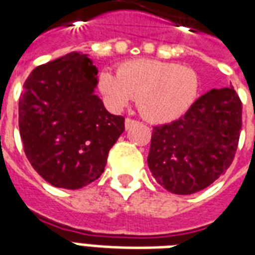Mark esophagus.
<instances>
[{"label": "esophagus", "instance_id": "34e87169", "mask_svg": "<svg viewBox=\"0 0 255 255\" xmlns=\"http://www.w3.org/2000/svg\"><path fill=\"white\" fill-rule=\"evenodd\" d=\"M135 120H132V119H129V117H127L126 119V122H124V124H126V129H128V128H131L135 124Z\"/></svg>", "mask_w": 255, "mask_h": 255}]
</instances>
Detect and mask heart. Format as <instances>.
Instances as JSON below:
<instances>
[{
	"mask_svg": "<svg viewBox=\"0 0 255 255\" xmlns=\"http://www.w3.org/2000/svg\"><path fill=\"white\" fill-rule=\"evenodd\" d=\"M98 90L112 111H122L138 98L140 115L161 124L177 120L191 108L199 93V80L191 68L139 58L123 63L117 75L102 71Z\"/></svg>",
	"mask_w": 255,
	"mask_h": 255,
	"instance_id": "1",
	"label": "heart"
}]
</instances>
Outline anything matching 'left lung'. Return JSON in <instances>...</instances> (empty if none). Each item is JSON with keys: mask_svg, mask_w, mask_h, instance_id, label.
I'll list each match as a JSON object with an SVG mask.
<instances>
[{"mask_svg": "<svg viewBox=\"0 0 255 255\" xmlns=\"http://www.w3.org/2000/svg\"><path fill=\"white\" fill-rule=\"evenodd\" d=\"M242 128V102L234 87L199 97L179 120L157 126L147 165L172 194L188 195L210 186L235 157Z\"/></svg>", "mask_w": 255, "mask_h": 255, "instance_id": "obj_1", "label": "left lung"}]
</instances>
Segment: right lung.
<instances>
[{
	"label": "right lung",
	"instance_id": "add662e5",
	"mask_svg": "<svg viewBox=\"0 0 255 255\" xmlns=\"http://www.w3.org/2000/svg\"><path fill=\"white\" fill-rule=\"evenodd\" d=\"M98 69L71 52L36 67L23 84L19 129L32 168L54 187L78 190L97 180L124 131V117L95 94Z\"/></svg>",
	"mask_w": 255,
	"mask_h": 255
}]
</instances>
